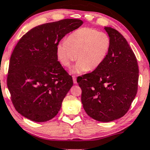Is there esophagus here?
Instances as JSON below:
<instances>
[{
	"label": "esophagus",
	"instance_id": "1",
	"mask_svg": "<svg viewBox=\"0 0 150 150\" xmlns=\"http://www.w3.org/2000/svg\"><path fill=\"white\" fill-rule=\"evenodd\" d=\"M73 83H77V77H76L74 75L73 76Z\"/></svg>",
	"mask_w": 150,
	"mask_h": 150
}]
</instances>
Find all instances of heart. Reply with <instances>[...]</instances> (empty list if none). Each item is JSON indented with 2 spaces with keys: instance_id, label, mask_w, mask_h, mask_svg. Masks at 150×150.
Wrapping results in <instances>:
<instances>
[{
  "instance_id": "obj_1",
  "label": "heart",
  "mask_w": 150,
  "mask_h": 150,
  "mask_svg": "<svg viewBox=\"0 0 150 150\" xmlns=\"http://www.w3.org/2000/svg\"><path fill=\"white\" fill-rule=\"evenodd\" d=\"M111 47L108 34L92 28H81L75 30L66 41L59 43L57 56L61 64L69 67L76 60L77 64L71 69L72 73L94 71L102 64Z\"/></svg>"
}]
</instances>
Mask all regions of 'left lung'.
<instances>
[{"mask_svg": "<svg viewBox=\"0 0 150 150\" xmlns=\"http://www.w3.org/2000/svg\"><path fill=\"white\" fill-rule=\"evenodd\" d=\"M105 29L111 38L106 58L77 81L86 113L97 121L108 122L124 116L129 109L137 92L139 67L125 38L114 28Z\"/></svg>", "mask_w": 150, "mask_h": 150, "instance_id": "left-lung-1", "label": "left lung"}]
</instances>
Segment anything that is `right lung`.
Segmentation results:
<instances>
[{
	"mask_svg": "<svg viewBox=\"0 0 150 150\" xmlns=\"http://www.w3.org/2000/svg\"><path fill=\"white\" fill-rule=\"evenodd\" d=\"M77 19L39 25L27 32L9 61L7 87L19 113L37 122L52 119L73 85L59 61L57 47L65 35L81 26Z\"/></svg>",
	"mask_w": 150,
	"mask_h": 150,
	"instance_id": "obj_1",
	"label": "right lung"
}]
</instances>
